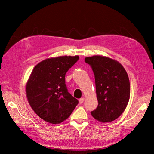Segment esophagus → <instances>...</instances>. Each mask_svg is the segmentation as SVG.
Masks as SVG:
<instances>
[{
	"instance_id": "esophagus-1",
	"label": "esophagus",
	"mask_w": 154,
	"mask_h": 154,
	"mask_svg": "<svg viewBox=\"0 0 154 154\" xmlns=\"http://www.w3.org/2000/svg\"><path fill=\"white\" fill-rule=\"evenodd\" d=\"M84 100H85V98H84V97H81V99H79V103H81V104L83 103L84 101Z\"/></svg>"
}]
</instances>
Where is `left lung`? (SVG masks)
Wrapping results in <instances>:
<instances>
[{
    "instance_id": "1",
    "label": "left lung",
    "mask_w": 154,
    "mask_h": 154,
    "mask_svg": "<svg viewBox=\"0 0 154 154\" xmlns=\"http://www.w3.org/2000/svg\"><path fill=\"white\" fill-rule=\"evenodd\" d=\"M94 74L98 106L91 112L103 123L114 121L126 109L130 96L128 74L118 62L103 56L86 57Z\"/></svg>"
}]
</instances>
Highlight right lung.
Segmentation results:
<instances>
[{
  "instance_id": "obj_1",
  "label": "right lung",
  "mask_w": 154,
  "mask_h": 154,
  "mask_svg": "<svg viewBox=\"0 0 154 154\" xmlns=\"http://www.w3.org/2000/svg\"><path fill=\"white\" fill-rule=\"evenodd\" d=\"M79 59V56L48 58L32 70L26 84V96L33 111L45 121L60 123L78 104V100L68 92L65 77Z\"/></svg>"
}]
</instances>
